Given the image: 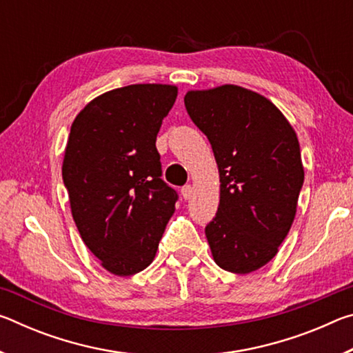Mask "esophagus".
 Wrapping results in <instances>:
<instances>
[{
	"mask_svg": "<svg viewBox=\"0 0 353 353\" xmlns=\"http://www.w3.org/2000/svg\"><path fill=\"white\" fill-rule=\"evenodd\" d=\"M182 196H183L185 201L193 198V187H191V185H185V187L182 188Z\"/></svg>",
	"mask_w": 353,
	"mask_h": 353,
	"instance_id": "esophagus-1",
	"label": "esophagus"
}]
</instances>
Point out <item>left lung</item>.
I'll use <instances>...</instances> for the list:
<instances>
[{
	"label": "left lung",
	"mask_w": 353,
	"mask_h": 353,
	"mask_svg": "<svg viewBox=\"0 0 353 353\" xmlns=\"http://www.w3.org/2000/svg\"><path fill=\"white\" fill-rule=\"evenodd\" d=\"M183 101L219 171L218 212L205 227L213 260L235 274L260 270L296 216L303 165L294 129L270 99L232 83Z\"/></svg>",
	"instance_id": "1"
}]
</instances>
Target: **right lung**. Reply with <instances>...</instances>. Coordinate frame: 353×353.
<instances>
[{
	"mask_svg": "<svg viewBox=\"0 0 353 353\" xmlns=\"http://www.w3.org/2000/svg\"><path fill=\"white\" fill-rule=\"evenodd\" d=\"M176 98V85L134 83L94 98L71 124L62 165L71 214L101 266L119 277L151 265L174 213L155 140Z\"/></svg>",
	"mask_w": 353,
	"mask_h": 353,
	"instance_id": "right-lung-1",
	"label": "right lung"
}]
</instances>
